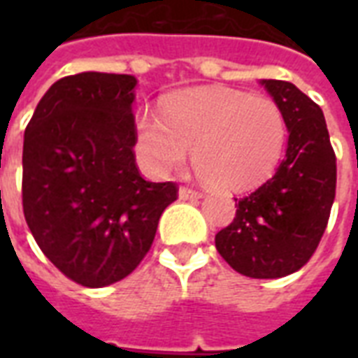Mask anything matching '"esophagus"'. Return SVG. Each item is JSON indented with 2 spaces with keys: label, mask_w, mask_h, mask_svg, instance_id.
I'll return each instance as SVG.
<instances>
[{
  "label": "esophagus",
  "mask_w": 358,
  "mask_h": 358,
  "mask_svg": "<svg viewBox=\"0 0 358 358\" xmlns=\"http://www.w3.org/2000/svg\"><path fill=\"white\" fill-rule=\"evenodd\" d=\"M178 195L182 201H195V199H201L202 193L201 191H196V189H191V187H180L178 191Z\"/></svg>",
  "instance_id": "34e87169"
}]
</instances>
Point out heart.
I'll use <instances>...</instances> for the list:
<instances>
[{"label": "heart", "mask_w": 358, "mask_h": 358, "mask_svg": "<svg viewBox=\"0 0 358 358\" xmlns=\"http://www.w3.org/2000/svg\"><path fill=\"white\" fill-rule=\"evenodd\" d=\"M288 139V122L275 100L204 87L174 94L163 115L137 119V146L156 173L193 163L204 182L227 191L250 189L277 169Z\"/></svg>", "instance_id": "b5f03b06"}]
</instances>
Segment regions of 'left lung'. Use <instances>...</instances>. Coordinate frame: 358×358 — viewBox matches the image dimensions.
<instances>
[{"label":"left lung","instance_id":"1","mask_svg":"<svg viewBox=\"0 0 358 358\" xmlns=\"http://www.w3.org/2000/svg\"><path fill=\"white\" fill-rule=\"evenodd\" d=\"M288 122L277 173L234 199V221L215 236L227 264L250 278H278L305 266L327 229L336 193V156L322 108L294 83L262 80Z\"/></svg>","mask_w":358,"mask_h":358}]
</instances>
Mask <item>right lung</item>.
Masks as SVG:
<instances>
[{"label":"right lung","instance_id":"1","mask_svg":"<svg viewBox=\"0 0 358 358\" xmlns=\"http://www.w3.org/2000/svg\"><path fill=\"white\" fill-rule=\"evenodd\" d=\"M135 85L128 74L61 78L24 134L27 227L48 260L87 288L128 277L178 199L174 182H146L137 169Z\"/></svg>","mask_w":358,"mask_h":358}]
</instances>
